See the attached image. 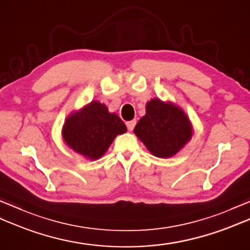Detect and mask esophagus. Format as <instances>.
Listing matches in <instances>:
<instances>
[{
  "label": "esophagus",
  "instance_id": "34e87169",
  "mask_svg": "<svg viewBox=\"0 0 250 250\" xmlns=\"http://www.w3.org/2000/svg\"><path fill=\"white\" fill-rule=\"evenodd\" d=\"M125 125H126V128H128V130H129V131H132V130L134 129V126H135V125H136V120L128 121Z\"/></svg>",
  "mask_w": 250,
  "mask_h": 250
}]
</instances>
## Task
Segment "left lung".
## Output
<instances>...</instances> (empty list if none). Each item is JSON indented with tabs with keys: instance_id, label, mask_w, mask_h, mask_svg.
Here are the masks:
<instances>
[{
	"instance_id": "obj_1",
	"label": "left lung",
	"mask_w": 250,
	"mask_h": 250,
	"mask_svg": "<svg viewBox=\"0 0 250 250\" xmlns=\"http://www.w3.org/2000/svg\"><path fill=\"white\" fill-rule=\"evenodd\" d=\"M134 133L153 156L169 158L190 140L192 129L187 116L176 105L152 99Z\"/></svg>"
}]
</instances>
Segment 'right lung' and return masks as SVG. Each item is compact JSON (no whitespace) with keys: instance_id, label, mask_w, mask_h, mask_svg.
Segmentation results:
<instances>
[{"instance_id":"1","label":"right lung","mask_w":250,"mask_h":250,"mask_svg":"<svg viewBox=\"0 0 250 250\" xmlns=\"http://www.w3.org/2000/svg\"><path fill=\"white\" fill-rule=\"evenodd\" d=\"M126 126L118 115L108 113L107 107L93 102L71 115L63 128V139L72 149L91 160L103 156L118 134Z\"/></svg>"}]
</instances>
